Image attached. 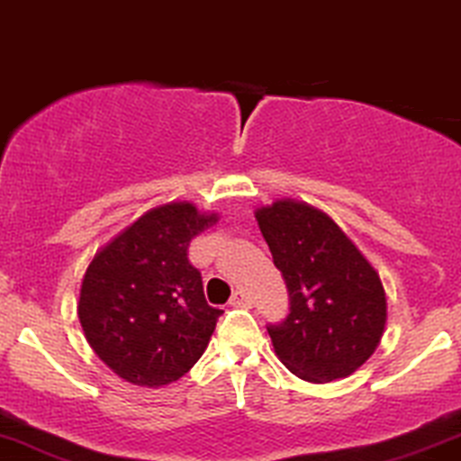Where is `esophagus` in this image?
<instances>
[{
    "label": "esophagus",
    "mask_w": 461,
    "mask_h": 461,
    "mask_svg": "<svg viewBox=\"0 0 461 461\" xmlns=\"http://www.w3.org/2000/svg\"><path fill=\"white\" fill-rule=\"evenodd\" d=\"M230 304H231V307H251V304H253V298L249 296L247 292L238 290V292L231 294V298H230Z\"/></svg>",
    "instance_id": "1"
}]
</instances>
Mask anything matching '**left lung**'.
Here are the masks:
<instances>
[{"label": "left lung", "mask_w": 461, "mask_h": 461, "mask_svg": "<svg viewBox=\"0 0 461 461\" xmlns=\"http://www.w3.org/2000/svg\"><path fill=\"white\" fill-rule=\"evenodd\" d=\"M290 292V313L270 324L281 363L301 380L348 378L375 352L386 324L378 273L321 210L276 199L255 210Z\"/></svg>", "instance_id": "8db88e82"}]
</instances>
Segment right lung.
Returning <instances> with one entry per match:
<instances>
[{
  "instance_id": "obj_1",
  "label": "right lung",
  "mask_w": 461,
  "mask_h": 461,
  "mask_svg": "<svg viewBox=\"0 0 461 461\" xmlns=\"http://www.w3.org/2000/svg\"><path fill=\"white\" fill-rule=\"evenodd\" d=\"M219 216L188 202L148 210L94 255L77 312L86 339L120 378L158 389L197 363L223 313L203 296L188 245Z\"/></svg>"
}]
</instances>
